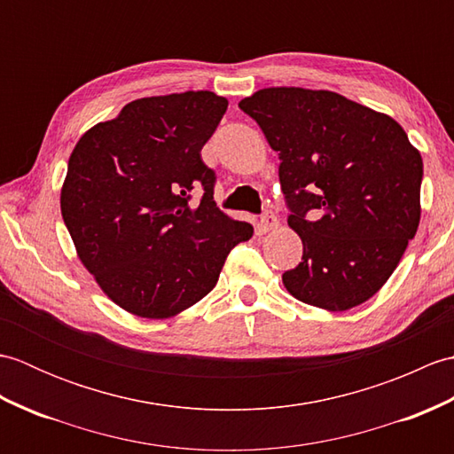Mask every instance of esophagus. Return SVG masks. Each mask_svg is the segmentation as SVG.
<instances>
[{
	"instance_id": "obj_1",
	"label": "esophagus",
	"mask_w": 454,
	"mask_h": 454,
	"mask_svg": "<svg viewBox=\"0 0 454 454\" xmlns=\"http://www.w3.org/2000/svg\"><path fill=\"white\" fill-rule=\"evenodd\" d=\"M278 226V220H277V216L273 215L271 210H265L263 215H262V220L257 222V230L262 234H265V232H271V230H275Z\"/></svg>"
}]
</instances>
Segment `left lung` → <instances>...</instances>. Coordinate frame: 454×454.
<instances>
[{"instance_id":"8db88e82","label":"left lung","mask_w":454,"mask_h":454,"mask_svg":"<svg viewBox=\"0 0 454 454\" xmlns=\"http://www.w3.org/2000/svg\"><path fill=\"white\" fill-rule=\"evenodd\" d=\"M278 152V181L302 239L283 273L301 302L343 312L388 281L416 236L423 161L384 113L340 93L267 88L239 101Z\"/></svg>"}]
</instances>
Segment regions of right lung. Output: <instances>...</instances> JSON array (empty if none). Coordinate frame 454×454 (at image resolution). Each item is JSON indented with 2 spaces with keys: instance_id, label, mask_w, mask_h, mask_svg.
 <instances>
[{
  "instance_id": "obj_1",
  "label": "right lung",
  "mask_w": 454,
  "mask_h": 454,
  "mask_svg": "<svg viewBox=\"0 0 454 454\" xmlns=\"http://www.w3.org/2000/svg\"><path fill=\"white\" fill-rule=\"evenodd\" d=\"M226 109L212 91L144 98L75 144L62 218L82 263L122 310L150 320L187 310L254 236L216 207V176L200 158ZM195 186L206 192L191 207Z\"/></svg>"
}]
</instances>
